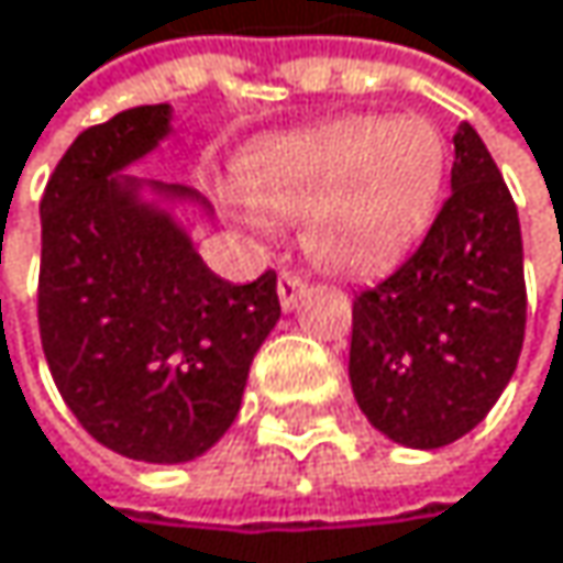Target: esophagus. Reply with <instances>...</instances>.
<instances>
[{"label": "esophagus", "instance_id": "34e87169", "mask_svg": "<svg viewBox=\"0 0 563 563\" xmlns=\"http://www.w3.org/2000/svg\"><path fill=\"white\" fill-rule=\"evenodd\" d=\"M277 292H280V306L289 312V309L299 306V299L306 292V280L299 274H292V271H283L280 277H277Z\"/></svg>", "mask_w": 563, "mask_h": 563}]
</instances>
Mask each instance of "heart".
I'll use <instances>...</instances> for the list:
<instances>
[{"label":"heart","mask_w":563,"mask_h":563,"mask_svg":"<svg viewBox=\"0 0 563 563\" xmlns=\"http://www.w3.org/2000/svg\"><path fill=\"white\" fill-rule=\"evenodd\" d=\"M446 143L423 117H345L280 140L244 172V195L271 221H302V247L329 274L394 264L433 221ZM254 211H244L257 221Z\"/></svg>","instance_id":"obj_1"}]
</instances>
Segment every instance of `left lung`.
Here are the masks:
<instances>
[{
	"instance_id": "8db88e82",
	"label": "left lung",
	"mask_w": 563,
	"mask_h": 563,
	"mask_svg": "<svg viewBox=\"0 0 563 563\" xmlns=\"http://www.w3.org/2000/svg\"><path fill=\"white\" fill-rule=\"evenodd\" d=\"M453 191L420 247L352 302L349 378L394 443L437 450L506 391L525 342L518 208L479 133L453 136Z\"/></svg>"
}]
</instances>
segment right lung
Here are the masks:
<instances>
[{"instance_id": "add662e5", "label": "right lung", "mask_w": 563, "mask_h": 563, "mask_svg": "<svg viewBox=\"0 0 563 563\" xmlns=\"http://www.w3.org/2000/svg\"><path fill=\"white\" fill-rule=\"evenodd\" d=\"M169 133V103L84 130L42 195L38 332L57 391L107 450L188 463L241 410L251 362L280 319L277 274L214 277L169 211L117 175ZM166 198H198L150 181Z\"/></svg>"}]
</instances>
